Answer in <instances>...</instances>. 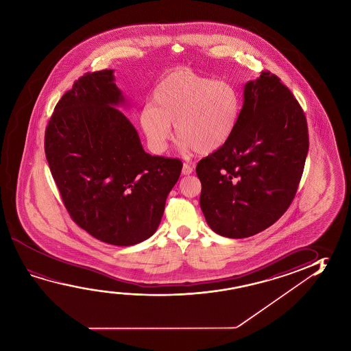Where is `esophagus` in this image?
Here are the masks:
<instances>
[{"label":"esophagus","instance_id":"obj_1","mask_svg":"<svg viewBox=\"0 0 351 351\" xmlns=\"http://www.w3.org/2000/svg\"><path fill=\"white\" fill-rule=\"evenodd\" d=\"M193 171V169L189 164H184V167H182V175H191Z\"/></svg>","mask_w":351,"mask_h":351}]
</instances>
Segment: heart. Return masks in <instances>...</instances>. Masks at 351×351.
I'll use <instances>...</instances> for the list:
<instances>
[{
  "instance_id": "1",
  "label": "heart",
  "mask_w": 351,
  "mask_h": 351,
  "mask_svg": "<svg viewBox=\"0 0 351 351\" xmlns=\"http://www.w3.org/2000/svg\"><path fill=\"white\" fill-rule=\"evenodd\" d=\"M152 103L141 110L139 126L156 154L167 150L171 123L184 148H193L199 154L215 152L230 138L241 110L240 95L232 84L186 69L164 77Z\"/></svg>"
}]
</instances>
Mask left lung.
I'll return each mask as SVG.
<instances>
[{
  "label": "left lung",
  "mask_w": 351,
  "mask_h": 351,
  "mask_svg": "<svg viewBox=\"0 0 351 351\" xmlns=\"http://www.w3.org/2000/svg\"><path fill=\"white\" fill-rule=\"evenodd\" d=\"M307 152V122L293 93L270 72L247 82L230 138L195 167L209 228L243 239L274 224L296 195Z\"/></svg>",
  "instance_id": "1"
}]
</instances>
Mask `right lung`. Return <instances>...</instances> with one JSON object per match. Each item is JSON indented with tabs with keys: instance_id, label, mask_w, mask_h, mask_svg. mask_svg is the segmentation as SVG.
<instances>
[{
	"instance_id": "1",
	"label": "right lung",
	"mask_w": 351,
	"mask_h": 351,
	"mask_svg": "<svg viewBox=\"0 0 351 351\" xmlns=\"http://www.w3.org/2000/svg\"><path fill=\"white\" fill-rule=\"evenodd\" d=\"M119 106L128 101L114 69L81 77L53 110L45 156L73 221L100 241L132 246L158 229L182 162L145 153Z\"/></svg>"
}]
</instances>
